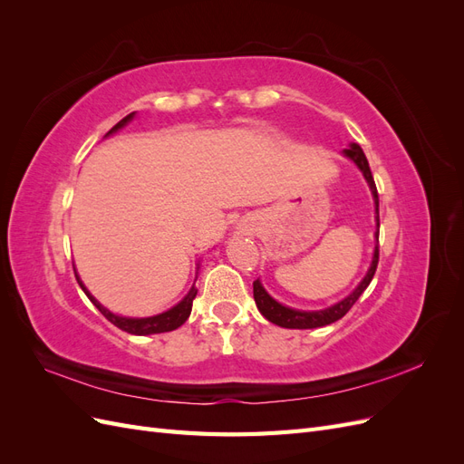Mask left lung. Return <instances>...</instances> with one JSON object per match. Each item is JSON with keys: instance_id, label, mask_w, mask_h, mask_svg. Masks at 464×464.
Returning <instances> with one entry per match:
<instances>
[{"instance_id": "left-lung-1", "label": "left lung", "mask_w": 464, "mask_h": 464, "mask_svg": "<svg viewBox=\"0 0 464 464\" xmlns=\"http://www.w3.org/2000/svg\"><path fill=\"white\" fill-rule=\"evenodd\" d=\"M344 154H346L348 159H353L358 164V168L363 172V178L368 179L370 189L373 193L375 215H377L375 220H377V227H379V195H377V188H375V181H373V176H372L366 154H363V150L358 145H353L350 149H346ZM375 237L379 240V230L375 232ZM377 263H379V246H375L373 261H372L370 271H368L366 276H363V280L358 285V288L353 294H350V296H346L343 302L327 307V310H321V312L290 310V307H285L283 304L275 302L269 296V294L265 292V288L261 286L259 280H254V298H256V304L259 307V312L263 314V317H266V319H269L271 323H275V325H278V327H286V329L325 327V325H331V323H334V321H339L341 317H344L348 314L350 307H353L358 302V298L362 296V292L366 290L370 286V283H372V278H373L375 269H377Z\"/></svg>"}]
</instances>
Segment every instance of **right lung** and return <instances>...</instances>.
<instances>
[{
	"instance_id": "1",
	"label": "right lung",
	"mask_w": 464,
	"mask_h": 464,
	"mask_svg": "<svg viewBox=\"0 0 464 464\" xmlns=\"http://www.w3.org/2000/svg\"><path fill=\"white\" fill-rule=\"evenodd\" d=\"M133 116H135V111H131V114H128V116H125L123 120H120V121L114 125V128H111L106 135H110V133H116L118 130H121L125 123L133 120ZM75 276H77V283H79V286L82 288V292H85L87 296H89V300L98 307V312H101V314H102L110 323H114V325H116L118 329H121V331H125V333H131V334L168 333V331H174V329H178L179 325H184L186 319H188V317H189V314H191V304H193V298L198 296V288L191 286V290L188 292V296H186L184 300H181L178 305H174L172 310H168V312H164V314H160V315H154V317H143V319L120 317V315H114L111 312H108L104 305L98 304V302L91 296L89 290L85 288V285L81 283L79 275H75Z\"/></svg>"
}]
</instances>
